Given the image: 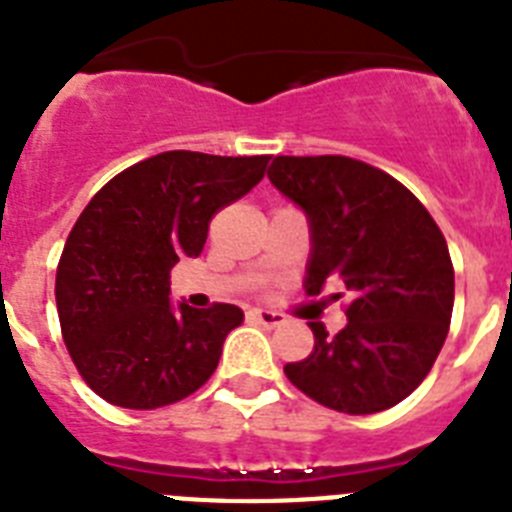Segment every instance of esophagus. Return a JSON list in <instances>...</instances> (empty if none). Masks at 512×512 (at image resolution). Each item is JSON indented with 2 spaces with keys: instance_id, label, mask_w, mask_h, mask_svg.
<instances>
[{
  "instance_id": "esophagus-1",
  "label": "esophagus",
  "mask_w": 512,
  "mask_h": 512,
  "mask_svg": "<svg viewBox=\"0 0 512 512\" xmlns=\"http://www.w3.org/2000/svg\"><path fill=\"white\" fill-rule=\"evenodd\" d=\"M249 317L255 322H260L263 328H278V325H283L286 322V315H281V312H273V309H252L249 312Z\"/></svg>"
}]
</instances>
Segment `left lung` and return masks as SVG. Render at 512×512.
<instances>
[{
    "instance_id": "obj_1",
    "label": "left lung",
    "mask_w": 512,
    "mask_h": 512,
    "mask_svg": "<svg viewBox=\"0 0 512 512\" xmlns=\"http://www.w3.org/2000/svg\"><path fill=\"white\" fill-rule=\"evenodd\" d=\"M270 184L309 223L304 291L338 278L351 294L346 328L309 322L315 351L283 372L312 401L377 414L419 388L453 315L445 236L414 195L385 171L346 156H278Z\"/></svg>"
}]
</instances>
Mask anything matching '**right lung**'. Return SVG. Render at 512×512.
Wrapping results in <instances>:
<instances>
[{"mask_svg": "<svg viewBox=\"0 0 512 512\" xmlns=\"http://www.w3.org/2000/svg\"><path fill=\"white\" fill-rule=\"evenodd\" d=\"M268 158L169 150L124 169L85 205L54 294L72 362L103 401L161 409L216 372L244 312L174 304L169 273L203 252L213 213L247 195Z\"/></svg>", "mask_w": 512, "mask_h": 512, "instance_id": "right-lung-1", "label": "right lung"}]
</instances>
